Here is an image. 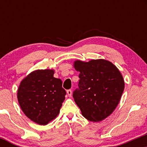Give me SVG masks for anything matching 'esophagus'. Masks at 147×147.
<instances>
[{"label": "esophagus", "instance_id": "esophagus-1", "mask_svg": "<svg viewBox=\"0 0 147 147\" xmlns=\"http://www.w3.org/2000/svg\"><path fill=\"white\" fill-rule=\"evenodd\" d=\"M67 95L70 97V96H71V90H67Z\"/></svg>", "mask_w": 147, "mask_h": 147}]
</instances>
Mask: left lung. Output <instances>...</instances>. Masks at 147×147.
Returning <instances> with one entry per match:
<instances>
[{
    "label": "left lung",
    "mask_w": 147,
    "mask_h": 147,
    "mask_svg": "<svg viewBox=\"0 0 147 147\" xmlns=\"http://www.w3.org/2000/svg\"><path fill=\"white\" fill-rule=\"evenodd\" d=\"M74 67L80 71V80L73 98L82 114L92 122L105 119L115 110L123 93L124 82L119 70L104 59L76 61Z\"/></svg>",
    "instance_id": "1"
}]
</instances>
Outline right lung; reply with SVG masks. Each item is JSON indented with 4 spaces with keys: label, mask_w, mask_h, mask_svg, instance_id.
Segmentation results:
<instances>
[{
    "label": "right lung",
    "mask_w": 147,
    "mask_h": 147,
    "mask_svg": "<svg viewBox=\"0 0 147 147\" xmlns=\"http://www.w3.org/2000/svg\"><path fill=\"white\" fill-rule=\"evenodd\" d=\"M53 74L50 69L34 71L21 82L18 90L23 112L40 125H46L58 115L66 95L62 81Z\"/></svg>",
    "instance_id": "add662e5"
}]
</instances>
